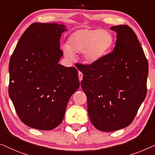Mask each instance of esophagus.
<instances>
[{"instance_id": "1", "label": "esophagus", "mask_w": 155, "mask_h": 155, "mask_svg": "<svg viewBox=\"0 0 155 155\" xmlns=\"http://www.w3.org/2000/svg\"><path fill=\"white\" fill-rule=\"evenodd\" d=\"M78 79H79L80 81H82V78H83V74L81 72V71H78Z\"/></svg>"}]
</instances>
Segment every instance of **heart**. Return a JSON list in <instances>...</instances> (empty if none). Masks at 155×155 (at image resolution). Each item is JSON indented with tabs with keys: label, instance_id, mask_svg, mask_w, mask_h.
Instances as JSON below:
<instances>
[{
	"label": "heart",
	"instance_id": "obj_1",
	"mask_svg": "<svg viewBox=\"0 0 155 155\" xmlns=\"http://www.w3.org/2000/svg\"><path fill=\"white\" fill-rule=\"evenodd\" d=\"M114 36L110 31L100 29H80L68 38V45L62 47L66 58L73 60L74 54L83 53L88 64L99 62L110 53L114 44Z\"/></svg>",
	"mask_w": 155,
	"mask_h": 155
}]
</instances>
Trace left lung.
<instances>
[{"mask_svg":"<svg viewBox=\"0 0 155 155\" xmlns=\"http://www.w3.org/2000/svg\"><path fill=\"white\" fill-rule=\"evenodd\" d=\"M110 29L117 34L113 51L80 69L89 118L104 132L131 124L147 94L148 75L147 58L131 28L119 25Z\"/></svg>","mask_w":155,"mask_h":155,"instance_id":"obj_1","label":"left lung"}]
</instances>
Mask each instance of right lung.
I'll return each mask as SVG.
<instances>
[{
	"mask_svg": "<svg viewBox=\"0 0 155 155\" xmlns=\"http://www.w3.org/2000/svg\"><path fill=\"white\" fill-rule=\"evenodd\" d=\"M66 27L33 23L10 58L9 96L21 121L29 127L52 130L60 125L71 95L78 90V71L58 64L60 36Z\"/></svg>",
	"mask_w": 155,
	"mask_h": 155,
	"instance_id": "1",
	"label": "right lung"
}]
</instances>
